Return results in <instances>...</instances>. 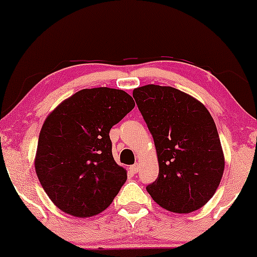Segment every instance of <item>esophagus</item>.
Masks as SVG:
<instances>
[{
  "instance_id": "esophagus-1",
  "label": "esophagus",
  "mask_w": 257,
  "mask_h": 257,
  "mask_svg": "<svg viewBox=\"0 0 257 257\" xmlns=\"http://www.w3.org/2000/svg\"><path fill=\"white\" fill-rule=\"evenodd\" d=\"M139 168H140V164L135 163V164H133V166H131V168H129V169H131V172L133 174H137L139 172Z\"/></svg>"
}]
</instances>
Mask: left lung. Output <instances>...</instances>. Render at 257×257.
I'll return each instance as SVG.
<instances>
[{
    "instance_id": "1",
    "label": "left lung",
    "mask_w": 257,
    "mask_h": 257,
    "mask_svg": "<svg viewBox=\"0 0 257 257\" xmlns=\"http://www.w3.org/2000/svg\"><path fill=\"white\" fill-rule=\"evenodd\" d=\"M133 96L158 157V178L147 192L173 213L198 210L216 192L225 169L213 117L202 102L173 87L144 85Z\"/></svg>"
}]
</instances>
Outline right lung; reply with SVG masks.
I'll use <instances>...</instances> for the list:
<instances>
[{"instance_id": "1", "label": "right lung", "mask_w": 257, "mask_h": 257, "mask_svg": "<svg viewBox=\"0 0 257 257\" xmlns=\"http://www.w3.org/2000/svg\"><path fill=\"white\" fill-rule=\"evenodd\" d=\"M134 106L124 90L82 89L44 120L35 169L43 190L64 213L94 216L118 194L126 172L112 156L110 131Z\"/></svg>"}]
</instances>
